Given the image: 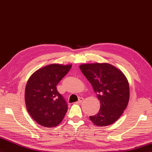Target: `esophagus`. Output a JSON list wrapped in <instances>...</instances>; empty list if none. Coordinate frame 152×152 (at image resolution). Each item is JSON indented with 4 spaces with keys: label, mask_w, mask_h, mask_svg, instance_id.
Listing matches in <instances>:
<instances>
[{
    "label": "esophagus",
    "mask_w": 152,
    "mask_h": 152,
    "mask_svg": "<svg viewBox=\"0 0 152 152\" xmlns=\"http://www.w3.org/2000/svg\"><path fill=\"white\" fill-rule=\"evenodd\" d=\"M84 100V98H80L79 99V100H78L77 102H76V104H80V103H81L82 102H83Z\"/></svg>",
    "instance_id": "1"
}]
</instances>
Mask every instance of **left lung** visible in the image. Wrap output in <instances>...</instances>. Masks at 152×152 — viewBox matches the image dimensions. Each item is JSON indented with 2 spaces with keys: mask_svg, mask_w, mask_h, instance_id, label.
I'll list each match as a JSON object with an SVG mask.
<instances>
[{
  "mask_svg": "<svg viewBox=\"0 0 152 152\" xmlns=\"http://www.w3.org/2000/svg\"><path fill=\"white\" fill-rule=\"evenodd\" d=\"M80 69L100 101V109L89 119L98 126L111 125L118 120L129 103L128 80L120 69L108 63L80 65Z\"/></svg>",
  "mask_w": 152,
  "mask_h": 152,
  "instance_id": "left-lung-1",
  "label": "left lung"
}]
</instances>
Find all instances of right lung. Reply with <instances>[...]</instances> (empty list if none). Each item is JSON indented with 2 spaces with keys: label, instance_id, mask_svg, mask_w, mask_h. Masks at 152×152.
I'll return each instance as SVG.
<instances>
[{
  "label": "right lung",
  "instance_id": "right-lung-1",
  "mask_svg": "<svg viewBox=\"0 0 152 152\" xmlns=\"http://www.w3.org/2000/svg\"><path fill=\"white\" fill-rule=\"evenodd\" d=\"M71 68V64H49L35 72L28 79L25 91L27 109L40 125L51 128L63 120L68 104L57 91L56 86Z\"/></svg>",
  "mask_w": 152,
  "mask_h": 152
}]
</instances>
